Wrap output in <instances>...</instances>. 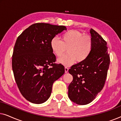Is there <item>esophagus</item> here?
<instances>
[{
  "mask_svg": "<svg viewBox=\"0 0 121 121\" xmlns=\"http://www.w3.org/2000/svg\"><path fill=\"white\" fill-rule=\"evenodd\" d=\"M64 69H65V73H67L68 72V70H69L68 68L65 67V68H64Z\"/></svg>",
  "mask_w": 121,
  "mask_h": 121,
  "instance_id": "1",
  "label": "esophagus"
}]
</instances>
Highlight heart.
I'll use <instances>...</instances> for the list:
<instances>
[{
  "label": "heart",
  "mask_w": 121,
  "mask_h": 121,
  "mask_svg": "<svg viewBox=\"0 0 121 121\" xmlns=\"http://www.w3.org/2000/svg\"><path fill=\"white\" fill-rule=\"evenodd\" d=\"M61 40L53 38L50 46L52 52L60 57L68 51L65 56L59 58L58 62L65 66H70L77 60L82 62L86 59L92 51V41L90 36L83 35L77 30H69L63 34Z\"/></svg>",
  "instance_id": "b5f03b06"
}]
</instances>
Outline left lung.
Returning a JSON list of instances; mask_svg holds the SVG:
<instances>
[{
  "mask_svg": "<svg viewBox=\"0 0 121 121\" xmlns=\"http://www.w3.org/2000/svg\"><path fill=\"white\" fill-rule=\"evenodd\" d=\"M90 33L92 41L90 56L69 69L73 79L68 86V97L80 105L90 103L102 90L110 65L107 42L93 29L90 30Z\"/></svg>",
  "mask_w": 121,
  "mask_h": 121,
  "instance_id": "8db88e82",
  "label": "left lung"
}]
</instances>
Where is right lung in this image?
Masks as SVG:
<instances>
[{
	"label": "right lung",
	"instance_id": "obj_1",
	"mask_svg": "<svg viewBox=\"0 0 121 121\" xmlns=\"http://www.w3.org/2000/svg\"><path fill=\"white\" fill-rule=\"evenodd\" d=\"M64 26L37 23L29 26L16 39L12 67L14 78L23 96L33 104H40L50 97L53 82L63 75L64 67L56 64L51 48L52 39Z\"/></svg>",
	"mask_w": 121,
	"mask_h": 121
}]
</instances>
